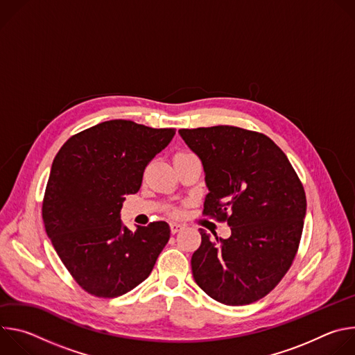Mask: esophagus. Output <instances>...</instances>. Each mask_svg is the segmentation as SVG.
Instances as JSON below:
<instances>
[{
    "label": "esophagus",
    "mask_w": 355,
    "mask_h": 355,
    "mask_svg": "<svg viewBox=\"0 0 355 355\" xmlns=\"http://www.w3.org/2000/svg\"><path fill=\"white\" fill-rule=\"evenodd\" d=\"M170 229H171V233H173V234H175V233L181 232V230L184 229V226H182V225H180V223L173 222V223H170Z\"/></svg>",
    "instance_id": "1"
}]
</instances>
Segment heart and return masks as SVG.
Listing matches in <instances>:
<instances>
[{
	"label": "heart",
	"mask_w": 355,
	"mask_h": 355,
	"mask_svg": "<svg viewBox=\"0 0 355 355\" xmlns=\"http://www.w3.org/2000/svg\"><path fill=\"white\" fill-rule=\"evenodd\" d=\"M185 155H192V153H188V151H178V153H175V156H185ZM170 214L173 216H180L182 214V208H173Z\"/></svg>",
	"instance_id": "heart-1"
}]
</instances>
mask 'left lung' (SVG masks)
Here are the masks:
<instances>
[{
    "instance_id": "left-lung-1",
    "label": "left lung",
    "mask_w": 355,
    "mask_h": 355,
    "mask_svg": "<svg viewBox=\"0 0 355 355\" xmlns=\"http://www.w3.org/2000/svg\"><path fill=\"white\" fill-rule=\"evenodd\" d=\"M178 133L204 166V215L232 230L222 239L199 229L193 279L225 305H248L292 266L306 215L305 189L284 151L263 133L227 125Z\"/></svg>"
}]
</instances>
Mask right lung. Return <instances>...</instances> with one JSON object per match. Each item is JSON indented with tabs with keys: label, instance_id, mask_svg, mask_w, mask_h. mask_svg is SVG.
Instances as JSON below:
<instances>
[{
	"label": "right lung",
	"instance_id": "right-lung-1",
	"mask_svg": "<svg viewBox=\"0 0 355 355\" xmlns=\"http://www.w3.org/2000/svg\"><path fill=\"white\" fill-rule=\"evenodd\" d=\"M174 135L175 129L114 119L71 136L56 155L42 218L58 256L85 292L116 297L132 291L168 243V223L132 232L122 225L121 209Z\"/></svg>",
	"mask_w": 355,
	"mask_h": 355
}]
</instances>
